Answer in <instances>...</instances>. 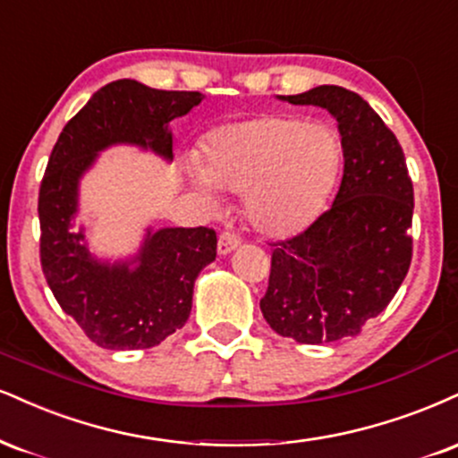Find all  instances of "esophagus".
<instances>
[{"label":"esophagus","instance_id":"1","mask_svg":"<svg viewBox=\"0 0 458 458\" xmlns=\"http://www.w3.org/2000/svg\"><path fill=\"white\" fill-rule=\"evenodd\" d=\"M239 243H241V239L234 233H222L217 241V251L222 253V256H228L230 251H234L236 247H239Z\"/></svg>","mask_w":458,"mask_h":458}]
</instances>
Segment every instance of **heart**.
I'll return each mask as SVG.
<instances>
[{"instance_id":"heart-1","label":"heart","mask_w":458,"mask_h":458,"mask_svg":"<svg viewBox=\"0 0 458 458\" xmlns=\"http://www.w3.org/2000/svg\"><path fill=\"white\" fill-rule=\"evenodd\" d=\"M344 148L333 128L262 114L208 136L205 168L190 174L211 205L217 190L245 194V215L264 236H290L318 217L337 185Z\"/></svg>"}]
</instances>
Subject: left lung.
<instances>
[{
	"mask_svg": "<svg viewBox=\"0 0 458 458\" xmlns=\"http://www.w3.org/2000/svg\"><path fill=\"white\" fill-rule=\"evenodd\" d=\"M279 100L327 108L337 119L344 179L333 207L305 233L273 243L262 316L299 344L356 337L386 310L411 262L414 187L403 148L376 110L344 87Z\"/></svg>",
	"mask_w": 458,
	"mask_h": 458,
	"instance_id": "left-lung-1",
	"label": "left lung"
}]
</instances>
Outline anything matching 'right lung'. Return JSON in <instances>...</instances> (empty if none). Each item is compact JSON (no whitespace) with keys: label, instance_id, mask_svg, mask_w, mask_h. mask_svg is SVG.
<instances>
[{"label":"right lung","instance_id":"add662e5","mask_svg":"<svg viewBox=\"0 0 458 458\" xmlns=\"http://www.w3.org/2000/svg\"><path fill=\"white\" fill-rule=\"evenodd\" d=\"M202 100L198 91L108 82L65 123L48 157L38 198L42 271L62 310L100 348L147 350L183 327L198 273L217 256V236L205 225L147 228L134 256L102 260L89 251L85 228L76 230L81 179L114 145L173 162L170 121Z\"/></svg>","mask_w":458,"mask_h":458}]
</instances>
